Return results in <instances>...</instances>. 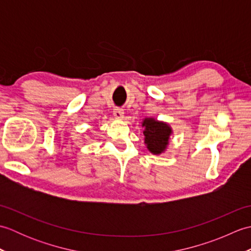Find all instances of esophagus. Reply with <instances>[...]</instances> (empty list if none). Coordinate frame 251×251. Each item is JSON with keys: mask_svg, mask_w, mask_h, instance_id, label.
I'll list each match as a JSON object with an SVG mask.
<instances>
[{"mask_svg": "<svg viewBox=\"0 0 251 251\" xmlns=\"http://www.w3.org/2000/svg\"><path fill=\"white\" fill-rule=\"evenodd\" d=\"M113 115L116 120H123V117H124V110L121 108H116L113 111Z\"/></svg>", "mask_w": 251, "mask_h": 251, "instance_id": "34e87169", "label": "esophagus"}]
</instances>
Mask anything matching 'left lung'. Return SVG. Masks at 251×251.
<instances>
[{
  "instance_id": "left-lung-1",
  "label": "left lung",
  "mask_w": 251,
  "mask_h": 251,
  "mask_svg": "<svg viewBox=\"0 0 251 251\" xmlns=\"http://www.w3.org/2000/svg\"><path fill=\"white\" fill-rule=\"evenodd\" d=\"M142 127L143 136H145V145L149 152L153 155H161L167 151L169 146L170 136L173 135V128L168 123L158 121L154 117H146L143 119Z\"/></svg>"
}]
</instances>
